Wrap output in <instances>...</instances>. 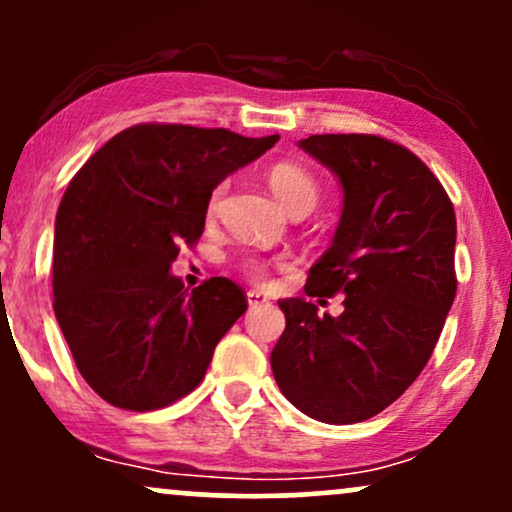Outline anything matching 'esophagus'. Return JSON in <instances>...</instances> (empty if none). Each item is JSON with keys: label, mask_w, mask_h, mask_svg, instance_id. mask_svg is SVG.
Returning <instances> with one entry per match:
<instances>
[{"label": "esophagus", "mask_w": 512, "mask_h": 512, "mask_svg": "<svg viewBox=\"0 0 512 512\" xmlns=\"http://www.w3.org/2000/svg\"><path fill=\"white\" fill-rule=\"evenodd\" d=\"M267 296H262L260 291H248V305L250 308H260V305H267Z\"/></svg>", "instance_id": "obj_1"}]
</instances>
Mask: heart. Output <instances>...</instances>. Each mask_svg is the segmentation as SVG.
Returning <instances> with one entry per match:
<instances>
[{
	"mask_svg": "<svg viewBox=\"0 0 512 512\" xmlns=\"http://www.w3.org/2000/svg\"><path fill=\"white\" fill-rule=\"evenodd\" d=\"M267 182L269 187H272L276 199H279L291 214H308V211L315 209L317 199H320V182L313 178L310 170L298 166V163H291V161L274 163V166L267 170ZM223 192H226V182H219V185L209 192V199H207L209 216L216 214V209H219ZM240 264H243L245 274H248L250 279L262 281L264 276H267V262L260 260V257H245Z\"/></svg>",
	"mask_w": 512,
	"mask_h": 512,
	"instance_id": "heart-1",
	"label": "heart"
}]
</instances>
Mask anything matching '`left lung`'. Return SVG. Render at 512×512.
I'll list each match as a JSON object with an SVG mask.
<instances>
[{"mask_svg":"<svg viewBox=\"0 0 512 512\" xmlns=\"http://www.w3.org/2000/svg\"><path fill=\"white\" fill-rule=\"evenodd\" d=\"M298 146L342 182V219L305 293H344V313L279 301L286 330L272 370L303 414L358 424L402 397L436 349L457 293L455 209L419 156L378 134H313Z\"/></svg>","mask_w":512,"mask_h":512,"instance_id":"1","label":"left lung"}]
</instances>
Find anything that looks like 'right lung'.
<instances>
[{"label": "right lung", "instance_id": "right-lung-1", "mask_svg": "<svg viewBox=\"0 0 512 512\" xmlns=\"http://www.w3.org/2000/svg\"><path fill=\"white\" fill-rule=\"evenodd\" d=\"M276 142L146 122L115 134L67 185L52 308L76 368L108 404L163 409L202 383L248 296L226 276L185 289L170 264L202 238L209 192Z\"/></svg>", "mask_w": 512, "mask_h": 512}]
</instances>
